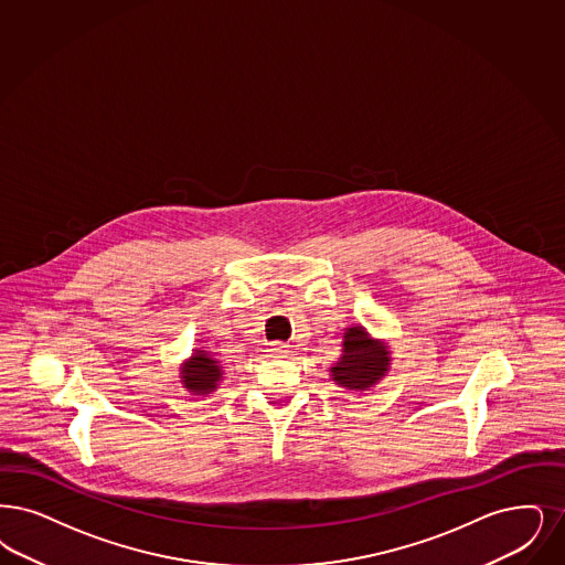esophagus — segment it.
I'll return each mask as SVG.
<instances>
[{
	"mask_svg": "<svg viewBox=\"0 0 565 565\" xmlns=\"http://www.w3.org/2000/svg\"><path fill=\"white\" fill-rule=\"evenodd\" d=\"M269 351H271L273 355H281V358H284L286 353H290L288 344H284V342H273L271 349H269Z\"/></svg>",
	"mask_w": 565,
	"mask_h": 565,
	"instance_id": "esophagus-1",
	"label": "esophagus"
}]
</instances>
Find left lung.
Wrapping results in <instances>:
<instances>
[{"label":"left lung","instance_id":"1","mask_svg":"<svg viewBox=\"0 0 565 565\" xmlns=\"http://www.w3.org/2000/svg\"><path fill=\"white\" fill-rule=\"evenodd\" d=\"M342 358L332 367V379L347 388L372 386L388 370V353L376 340L370 339L362 326L347 328L342 342Z\"/></svg>","mask_w":565,"mask_h":565}]
</instances>
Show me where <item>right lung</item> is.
<instances>
[{"instance_id":"obj_1","label":"right lung","mask_w":565,"mask_h":565,"mask_svg":"<svg viewBox=\"0 0 565 565\" xmlns=\"http://www.w3.org/2000/svg\"><path fill=\"white\" fill-rule=\"evenodd\" d=\"M221 365L216 360H212L205 351H198L193 360L182 367V383L184 388H189L195 395H205L216 388V383L221 381Z\"/></svg>"}]
</instances>
